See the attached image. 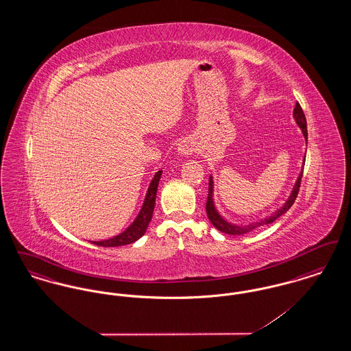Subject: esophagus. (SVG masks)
Instances as JSON below:
<instances>
[{
    "label": "esophagus",
    "mask_w": 351,
    "mask_h": 351,
    "mask_svg": "<svg viewBox=\"0 0 351 351\" xmlns=\"http://www.w3.org/2000/svg\"><path fill=\"white\" fill-rule=\"evenodd\" d=\"M193 151H195L193 143H192L189 139H184V141H182V142L179 143L178 152H179L180 155H183V156H188V155H191Z\"/></svg>",
    "instance_id": "obj_1"
}]
</instances>
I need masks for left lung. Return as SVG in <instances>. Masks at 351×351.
Segmentation results:
<instances>
[{
  "label": "left lung",
  "instance_id": "1",
  "mask_svg": "<svg viewBox=\"0 0 351 351\" xmlns=\"http://www.w3.org/2000/svg\"><path fill=\"white\" fill-rule=\"evenodd\" d=\"M293 117L296 119L298 125L300 126L302 134L305 136V139L308 141V132H306V119H305V114L301 109L300 104L296 102V106L293 109ZM301 178H302V171H301L300 176L298 179V182L295 184V188L289 196V199L287 200V202L284 204L283 208H280L278 212L272 213L271 216H268L267 218H265L263 221L261 222H255V223H250V225H246V226H237L233 225L228 221H225L223 218L221 217L218 215L216 208H215V204H213V199H212V193H213V180H212V176L209 178V189H208V199H206V216L210 219V222L213 223V226L218 229L219 232L225 234H232V235H242V234L249 233L251 230H254L255 228L258 226H263V225H268V223H272L275 219L278 217H280L282 215H284L296 200L298 195H299V191H300Z\"/></svg>",
  "mask_w": 351,
  "mask_h": 351
}]
</instances>
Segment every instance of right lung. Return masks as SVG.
I'll use <instances>...</instances> for the list:
<instances>
[{
    "mask_svg": "<svg viewBox=\"0 0 351 351\" xmlns=\"http://www.w3.org/2000/svg\"><path fill=\"white\" fill-rule=\"evenodd\" d=\"M162 176V171H158L151 182L146 199L143 202V206L138 215V217L135 218L133 223L123 232V233L118 234L117 237H113L110 239L106 241H97V242H92L97 246L102 247H117L122 245H129L133 243L136 239H139L143 234L146 233V229L150 223L151 218H152V212H154V206H155V199H156V191H158V184Z\"/></svg>",
    "mask_w": 351,
    "mask_h": 351,
    "instance_id": "obj_1",
    "label": "right lung"
}]
</instances>
